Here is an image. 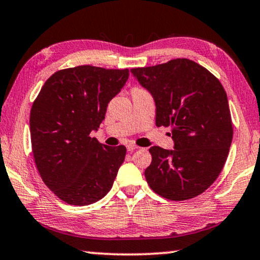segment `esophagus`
<instances>
[{
    "mask_svg": "<svg viewBox=\"0 0 260 260\" xmlns=\"http://www.w3.org/2000/svg\"><path fill=\"white\" fill-rule=\"evenodd\" d=\"M138 149V146L137 145H134V144H127L126 145V150L127 151H134V150H137Z\"/></svg>",
    "mask_w": 260,
    "mask_h": 260,
    "instance_id": "esophagus-1",
    "label": "esophagus"
}]
</instances>
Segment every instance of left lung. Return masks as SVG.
<instances>
[{
    "label": "left lung",
    "instance_id": "left-lung-1",
    "mask_svg": "<svg viewBox=\"0 0 260 260\" xmlns=\"http://www.w3.org/2000/svg\"><path fill=\"white\" fill-rule=\"evenodd\" d=\"M131 74L151 93L156 125L171 126L174 150L149 149L144 172L157 194L186 201L217 179L226 161L233 127L226 92L204 67L186 58L136 68Z\"/></svg>",
    "mask_w": 260,
    "mask_h": 260
}]
</instances>
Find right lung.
Masks as SVG:
<instances>
[{"instance_id":"right-lung-1","label":"right lung","mask_w":260,"mask_h":260,"mask_svg":"<svg viewBox=\"0 0 260 260\" xmlns=\"http://www.w3.org/2000/svg\"><path fill=\"white\" fill-rule=\"evenodd\" d=\"M129 78L127 69L80 66L48 78L30 111V137L46 185L70 205H89L107 194L125 158L124 145L90 136L108 103Z\"/></svg>"}]
</instances>
